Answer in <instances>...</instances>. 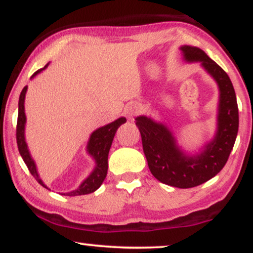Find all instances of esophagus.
Wrapping results in <instances>:
<instances>
[{
  "instance_id": "34e87169",
  "label": "esophagus",
  "mask_w": 253,
  "mask_h": 253,
  "mask_svg": "<svg viewBox=\"0 0 253 253\" xmlns=\"http://www.w3.org/2000/svg\"><path fill=\"white\" fill-rule=\"evenodd\" d=\"M140 110H141V107L139 106L138 103H130L126 107V114L128 118H133L135 117L138 113H140Z\"/></svg>"
}]
</instances>
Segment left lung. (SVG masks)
<instances>
[{
  "instance_id": "8db88e82",
  "label": "left lung",
  "mask_w": 253,
  "mask_h": 253,
  "mask_svg": "<svg viewBox=\"0 0 253 253\" xmlns=\"http://www.w3.org/2000/svg\"><path fill=\"white\" fill-rule=\"evenodd\" d=\"M187 62H200L219 86V108L215 136L195 156L185 155L179 149L172 132L151 118L138 117V126L149 169L159 182L171 187H197L217 175L227 163L239 127L236 91L228 75L201 48L182 46Z\"/></svg>"
}]
</instances>
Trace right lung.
Listing matches in <instances>:
<instances>
[{
    "instance_id": "obj_1",
    "label": "right lung",
    "mask_w": 253,
    "mask_h": 253,
    "mask_svg": "<svg viewBox=\"0 0 253 253\" xmlns=\"http://www.w3.org/2000/svg\"><path fill=\"white\" fill-rule=\"evenodd\" d=\"M48 65V64H47ZM47 65L43 66L42 69L36 71L33 74L34 76H37L39 72H42L43 69L47 68ZM26 91H27V85L22 89L21 94L19 97V114H17V125H16V143L17 147H19V152L21 155L22 159H24L25 164L27 165L28 170L32 173V176L37 179L39 184H42L43 188L48 189L43 182L40 178L39 173L37 171L36 163H34L33 158H32L30 151H28L27 144L25 140V125H26V114H25V96ZM126 123V118H119L118 120L113 121L106 126L100 127L96 130L91 133L90 135L88 146H86V151L90 156L94 158L96 167H95L94 171H92L90 175L86 177L85 179L82 182V184L77 188V189L70 191V193H63L62 195L66 196H78V195H85V194L94 193L95 190H97L101 187L104 178L107 176V171H108V153L112 146L113 139H114L117 129L121 125Z\"/></svg>"
}]
</instances>
